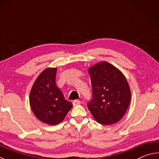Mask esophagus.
<instances>
[{"mask_svg":"<svg viewBox=\"0 0 159 159\" xmlns=\"http://www.w3.org/2000/svg\"><path fill=\"white\" fill-rule=\"evenodd\" d=\"M80 100H79V99H76V100L73 101V105L74 106H76V105H79V104H80Z\"/></svg>","mask_w":159,"mask_h":159,"instance_id":"esophagus-1","label":"esophagus"}]
</instances>
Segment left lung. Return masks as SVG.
<instances>
[{
  "label": "left lung",
  "instance_id": "left-lung-1",
  "mask_svg": "<svg viewBox=\"0 0 159 159\" xmlns=\"http://www.w3.org/2000/svg\"><path fill=\"white\" fill-rule=\"evenodd\" d=\"M93 99L88 107L97 122L111 125L121 119L131 100V91L124 75L107 61L90 67Z\"/></svg>",
  "mask_w": 159,
  "mask_h": 159
}]
</instances>
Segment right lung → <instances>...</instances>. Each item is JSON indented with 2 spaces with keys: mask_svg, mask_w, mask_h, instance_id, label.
<instances>
[{
  "mask_svg": "<svg viewBox=\"0 0 159 159\" xmlns=\"http://www.w3.org/2000/svg\"><path fill=\"white\" fill-rule=\"evenodd\" d=\"M57 68H46L34 83L29 95L32 111L40 121L54 125L62 121L73 104L56 85Z\"/></svg>",
  "mask_w": 159,
  "mask_h": 159,
  "instance_id": "add662e5",
  "label": "right lung"
}]
</instances>
